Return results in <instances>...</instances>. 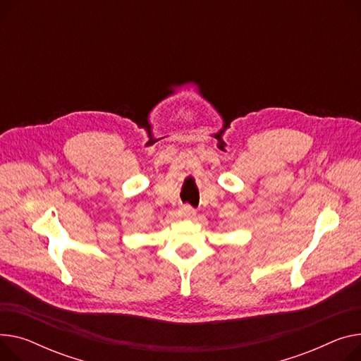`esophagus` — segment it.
<instances>
[{
    "label": "esophagus",
    "mask_w": 361,
    "mask_h": 361,
    "mask_svg": "<svg viewBox=\"0 0 361 361\" xmlns=\"http://www.w3.org/2000/svg\"><path fill=\"white\" fill-rule=\"evenodd\" d=\"M180 213H181V216H185V218H191V216L196 214V210L193 207H190L188 204H185L180 209Z\"/></svg>",
    "instance_id": "obj_1"
}]
</instances>
